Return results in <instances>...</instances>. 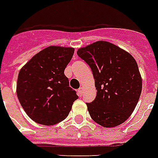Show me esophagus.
Wrapping results in <instances>:
<instances>
[{
  "label": "esophagus",
  "mask_w": 158,
  "mask_h": 158,
  "mask_svg": "<svg viewBox=\"0 0 158 158\" xmlns=\"http://www.w3.org/2000/svg\"><path fill=\"white\" fill-rule=\"evenodd\" d=\"M82 93H83V88H82V87H80V88L78 89V94H79L80 97H81V96H82Z\"/></svg>",
  "instance_id": "1"
}]
</instances>
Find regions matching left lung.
<instances>
[{"mask_svg": "<svg viewBox=\"0 0 158 158\" xmlns=\"http://www.w3.org/2000/svg\"><path fill=\"white\" fill-rule=\"evenodd\" d=\"M92 70L97 97L86 103L90 116L105 127L124 123L137 106L142 92L137 64L129 53L107 41H97L77 51Z\"/></svg>", "mask_w": 158, "mask_h": 158, "instance_id": "8db88e82", "label": "left lung"}]
</instances>
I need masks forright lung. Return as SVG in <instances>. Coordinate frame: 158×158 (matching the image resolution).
Returning <instances> with one entry per match:
<instances>
[{
    "label": "right lung",
    "mask_w": 158,
    "mask_h": 158,
    "mask_svg": "<svg viewBox=\"0 0 158 158\" xmlns=\"http://www.w3.org/2000/svg\"><path fill=\"white\" fill-rule=\"evenodd\" d=\"M74 49L49 47L33 56L18 75L16 94L30 118L51 126L63 121L78 98L64 74Z\"/></svg>",
    "instance_id": "add662e5"
}]
</instances>
